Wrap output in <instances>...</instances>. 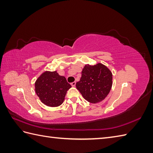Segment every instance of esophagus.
Listing matches in <instances>:
<instances>
[{
	"instance_id": "obj_1",
	"label": "esophagus",
	"mask_w": 153,
	"mask_h": 153,
	"mask_svg": "<svg viewBox=\"0 0 153 153\" xmlns=\"http://www.w3.org/2000/svg\"><path fill=\"white\" fill-rule=\"evenodd\" d=\"M76 82H72V83H71V86H73V87L76 86Z\"/></svg>"
}]
</instances>
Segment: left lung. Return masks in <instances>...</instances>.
<instances>
[{
	"label": "left lung",
	"mask_w": 153,
	"mask_h": 153,
	"mask_svg": "<svg viewBox=\"0 0 153 153\" xmlns=\"http://www.w3.org/2000/svg\"><path fill=\"white\" fill-rule=\"evenodd\" d=\"M112 85V74L105 65L87 64L82 71V77L76 88L83 98L91 103L102 101L108 95Z\"/></svg>",
	"instance_id": "1"
}]
</instances>
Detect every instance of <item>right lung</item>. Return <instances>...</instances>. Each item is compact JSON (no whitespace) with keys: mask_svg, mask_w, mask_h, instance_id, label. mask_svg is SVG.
<instances>
[{"mask_svg":"<svg viewBox=\"0 0 153 153\" xmlns=\"http://www.w3.org/2000/svg\"><path fill=\"white\" fill-rule=\"evenodd\" d=\"M35 92L45 105L56 107L62 104L67 91L71 87L66 77L56 71H45L35 83Z\"/></svg>","mask_w":153,"mask_h":153,"instance_id":"obj_1","label":"right lung"}]
</instances>
